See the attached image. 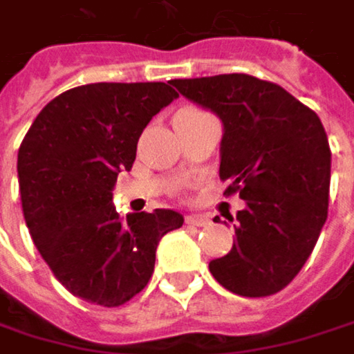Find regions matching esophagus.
<instances>
[{
    "label": "esophagus",
    "instance_id": "34e87169",
    "mask_svg": "<svg viewBox=\"0 0 354 354\" xmlns=\"http://www.w3.org/2000/svg\"><path fill=\"white\" fill-rule=\"evenodd\" d=\"M186 223L196 225V227H207V225L211 223V219H209L207 215H203V213H196V215H188V217H186Z\"/></svg>",
    "mask_w": 354,
    "mask_h": 354
}]
</instances>
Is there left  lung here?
<instances>
[{
    "instance_id": "8db88e82",
    "label": "left lung",
    "mask_w": 354,
    "mask_h": 354,
    "mask_svg": "<svg viewBox=\"0 0 354 354\" xmlns=\"http://www.w3.org/2000/svg\"><path fill=\"white\" fill-rule=\"evenodd\" d=\"M170 84L221 120L219 176L246 201L234 246L209 262L211 274L244 297L281 291L310 258L328 217L332 153L322 120L281 86L246 73Z\"/></svg>"
}]
</instances>
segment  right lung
Wrapping results in <instances>:
<instances>
[{"instance_id": "obj_1", "label": "right lung", "mask_w": 354, "mask_h": 354, "mask_svg": "<svg viewBox=\"0 0 354 354\" xmlns=\"http://www.w3.org/2000/svg\"><path fill=\"white\" fill-rule=\"evenodd\" d=\"M168 84L67 90L38 112L20 145L18 184L32 242L59 283L90 304L116 308L137 295L151 279L160 240L184 223L170 209L120 219L112 207L139 135L178 98Z\"/></svg>"}]
</instances>
